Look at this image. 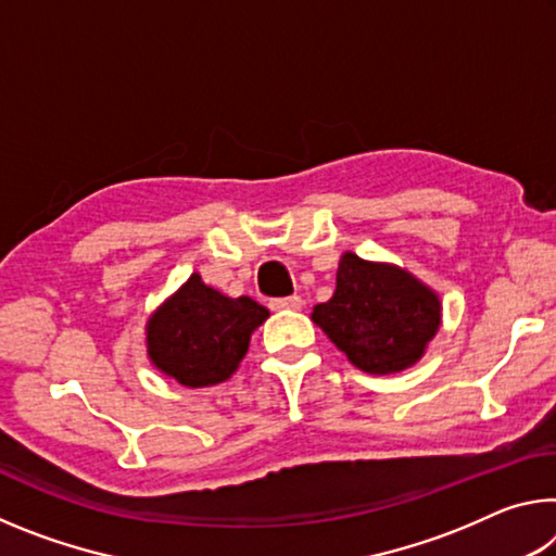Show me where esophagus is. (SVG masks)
<instances>
[{"mask_svg":"<svg viewBox=\"0 0 556 556\" xmlns=\"http://www.w3.org/2000/svg\"><path fill=\"white\" fill-rule=\"evenodd\" d=\"M304 306V299L301 296H287V299H271L269 308L271 312H296V308Z\"/></svg>","mask_w":556,"mask_h":556,"instance_id":"1","label":"esophagus"}]
</instances>
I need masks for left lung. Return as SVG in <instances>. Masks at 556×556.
<instances>
[{
	"label": "left lung",
	"instance_id": "8db88e82",
	"mask_svg": "<svg viewBox=\"0 0 556 556\" xmlns=\"http://www.w3.org/2000/svg\"><path fill=\"white\" fill-rule=\"evenodd\" d=\"M312 321L357 370L394 375L427 353L441 326V299L407 269L343 252L333 296L314 306Z\"/></svg>",
	"mask_w": 556,
	"mask_h": 556
}]
</instances>
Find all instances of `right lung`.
I'll use <instances>...</instances> for the list:
<instances>
[{"mask_svg": "<svg viewBox=\"0 0 556 556\" xmlns=\"http://www.w3.org/2000/svg\"><path fill=\"white\" fill-rule=\"evenodd\" d=\"M269 312L250 296H225L193 271L147 321V357L184 388L220 384L240 368Z\"/></svg>", "mask_w": 556, "mask_h": 556, "instance_id": "right-lung-1", "label": "right lung"}]
</instances>
